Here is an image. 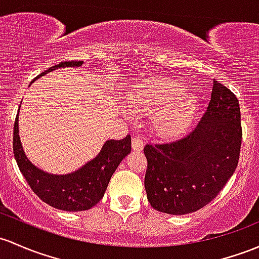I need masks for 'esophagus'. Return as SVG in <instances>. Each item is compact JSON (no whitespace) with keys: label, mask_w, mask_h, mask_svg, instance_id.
<instances>
[{"label":"esophagus","mask_w":259,"mask_h":259,"mask_svg":"<svg viewBox=\"0 0 259 259\" xmlns=\"http://www.w3.org/2000/svg\"><path fill=\"white\" fill-rule=\"evenodd\" d=\"M132 148L133 151L136 152H140L143 149V138L141 136H135L132 140Z\"/></svg>","instance_id":"1"}]
</instances>
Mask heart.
<instances>
[{"instance_id":"b5f03b06","label":"heart","mask_w":259,"mask_h":259,"mask_svg":"<svg viewBox=\"0 0 259 259\" xmlns=\"http://www.w3.org/2000/svg\"><path fill=\"white\" fill-rule=\"evenodd\" d=\"M165 77H151L128 94L135 111H153L152 124L162 137H177L190 127L196 113V99L190 91L175 89Z\"/></svg>"}]
</instances>
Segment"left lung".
I'll list each match as a JSON object with an SVG mask.
<instances>
[{"label":"left lung","instance_id":"left-lung-1","mask_svg":"<svg viewBox=\"0 0 259 259\" xmlns=\"http://www.w3.org/2000/svg\"><path fill=\"white\" fill-rule=\"evenodd\" d=\"M241 142L237 97L213 80L210 104L195 130L180 140L144 147V188L151 206L169 215L206 206L235 173Z\"/></svg>","mask_w":259,"mask_h":259}]
</instances>
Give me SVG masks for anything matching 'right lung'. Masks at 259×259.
<instances>
[{"instance_id":"add662e5","label":"right lung","mask_w":259,"mask_h":259,"mask_svg":"<svg viewBox=\"0 0 259 259\" xmlns=\"http://www.w3.org/2000/svg\"><path fill=\"white\" fill-rule=\"evenodd\" d=\"M84 62H63L38 75L32 82L43 75L59 68L81 66ZM131 153V136L123 140L105 142L101 151L82 168L74 173L55 175L37 168L27 158L18 135V115L13 127V154L21 173L33 191L44 202L64 211H84L95 206L104 197L111 177L119 163Z\"/></svg>"}]
</instances>
